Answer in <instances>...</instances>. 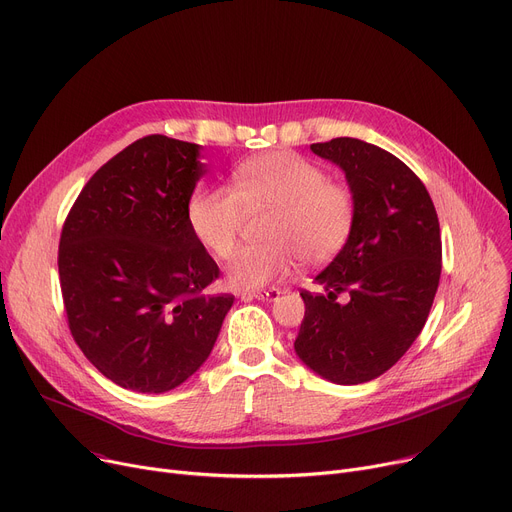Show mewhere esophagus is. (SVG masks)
Listing matches in <instances>:
<instances>
[{
  "label": "esophagus",
  "instance_id": "obj_1",
  "mask_svg": "<svg viewBox=\"0 0 512 512\" xmlns=\"http://www.w3.org/2000/svg\"><path fill=\"white\" fill-rule=\"evenodd\" d=\"M281 295L277 287H268V289H258V291H244L242 299H262V302H275V299Z\"/></svg>",
  "mask_w": 512,
  "mask_h": 512
}]
</instances>
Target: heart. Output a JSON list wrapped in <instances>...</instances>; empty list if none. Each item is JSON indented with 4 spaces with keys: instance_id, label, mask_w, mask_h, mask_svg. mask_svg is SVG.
<instances>
[{
    "instance_id": "b5f03b06",
    "label": "heart",
    "mask_w": 512,
    "mask_h": 512,
    "mask_svg": "<svg viewBox=\"0 0 512 512\" xmlns=\"http://www.w3.org/2000/svg\"><path fill=\"white\" fill-rule=\"evenodd\" d=\"M273 208L262 235L268 242L237 250L227 275L235 287H264L293 264L320 266L343 252L357 219L349 186L328 179L314 161L273 150L233 171V188L204 186L188 202V223L198 242L225 260L237 246L246 210Z\"/></svg>"
}]
</instances>
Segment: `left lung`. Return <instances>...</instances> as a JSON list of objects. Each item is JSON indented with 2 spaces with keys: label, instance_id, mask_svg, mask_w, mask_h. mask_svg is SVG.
<instances>
[{
  "label": "left lung",
  "instance_id": "left-lung-1",
  "mask_svg": "<svg viewBox=\"0 0 512 512\" xmlns=\"http://www.w3.org/2000/svg\"><path fill=\"white\" fill-rule=\"evenodd\" d=\"M337 163L357 200L343 252L299 291L306 316L295 351L337 384H362L393 368L428 320L442 270L440 223L426 186L401 159L357 138L310 146ZM348 293V302L336 297Z\"/></svg>",
  "mask_w": 512,
  "mask_h": 512
}]
</instances>
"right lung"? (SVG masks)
Returning <instances> with one entry per match:
<instances>
[{"instance_id": "right-lung-1", "label": "right lung", "mask_w": 512, "mask_h": 512, "mask_svg": "<svg viewBox=\"0 0 512 512\" xmlns=\"http://www.w3.org/2000/svg\"><path fill=\"white\" fill-rule=\"evenodd\" d=\"M198 144L144 136L88 179L59 237L70 333L111 382L165 393L188 380L219 337L231 293L188 223L204 175Z\"/></svg>"}]
</instances>
